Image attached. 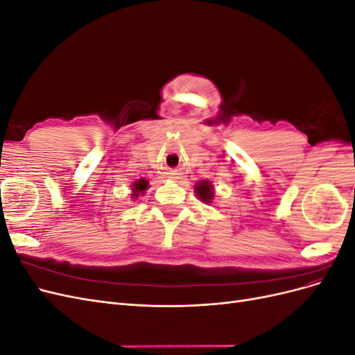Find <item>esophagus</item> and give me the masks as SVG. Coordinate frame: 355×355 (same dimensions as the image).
Masks as SVG:
<instances>
[{"label": "esophagus", "instance_id": "esophagus-1", "mask_svg": "<svg viewBox=\"0 0 355 355\" xmlns=\"http://www.w3.org/2000/svg\"><path fill=\"white\" fill-rule=\"evenodd\" d=\"M171 175H175V173H171Z\"/></svg>", "mask_w": 355, "mask_h": 355}]
</instances>
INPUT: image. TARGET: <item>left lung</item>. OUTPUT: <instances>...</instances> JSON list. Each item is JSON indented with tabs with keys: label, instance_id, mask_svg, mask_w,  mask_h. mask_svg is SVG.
I'll return each instance as SVG.
<instances>
[{
	"label": "left lung",
	"instance_id": "left-lung-1",
	"mask_svg": "<svg viewBox=\"0 0 355 355\" xmlns=\"http://www.w3.org/2000/svg\"><path fill=\"white\" fill-rule=\"evenodd\" d=\"M196 192L204 202H210V200L213 198V187L207 180L198 182V185H196Z\"/></svg>",
	"mask_w": 355,
	"mask_h": 355
}]
</instances>
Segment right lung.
Instances as JSON below:
<instances>
[{
    "label": "right lung",
    "mask_w": 355,
    "mask_h": 355,
    "mask_svg": "<svg viewBox=\"0 0 355 355\" xmlns=\"http://www.w3.org/2000/svg\"><path fill=\"white\" fill-rule=\"evenodd\" d=\"M148 188V180H145V179H141V180H137V182H135V185H133V191H135V194L133 196H139L141 194V192H144L145 189Z\"/></svg>",
    "instance_id": "add662e5"
}]
</instances>
